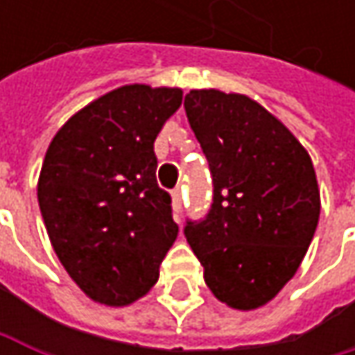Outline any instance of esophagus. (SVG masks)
I'll return each instance as SVG.
<instances>
[{"label":"esophagus","mask_w":355,"mask_h":355,"mask_svg":"<svg viewBox=\"0 0 355 355\" xmlns=\"http://www.w3.org/2000/svg\"><path fill=\"white\" fill-rule=\"evenodd\" d=\"M173 209H175L177 214L182 209V191H180V189H175V191H173Z\"/></svg>","instance_id":"34e87169"}]
</instances>
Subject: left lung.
<instances>
[{"label":"left lung","instance_id":"left-lung-1","mask_svg":"<svg viewBox=\"0 0 355 355\" xmlns=\"http://www.w3.org/2000/svg\"><path fill=\"white\" fill-rule=\"evenodd\" d=\"M189 125L214 178L205 220L184 236L211 294L236 311L273 300L298 271L320 216L313 160L292 131L245 94L191 90Z\"/></svg>","mask_w":355,"mask_h":355}]
</instances>
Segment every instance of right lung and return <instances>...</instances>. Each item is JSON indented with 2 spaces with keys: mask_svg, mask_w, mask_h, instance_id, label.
Here are the masks:
<instances>
[{
  "mask_svg": "<svg viewBox=\"0 0 355 355\" xmlns=\"http://www.w3.org/2000/svg\"><path fill=\"white\" fill-rule=\"evenodd\" d=\"M180 103V88L121 86L80 108L49 144L38 207L55 254L94 302L127 306L148 294L177 241L154 141Z\"/></svg>",
  "mask_w": 355,
  "mask_h": 355,
  "instance_id": "add662e5",
  "label": "right lung"
}]
</instances>
